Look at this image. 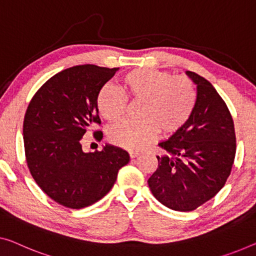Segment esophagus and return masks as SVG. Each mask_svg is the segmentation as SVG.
<instances>
[{
    "mask_svg": "<svg viewBox=\"0 0 256 256\" xmlns=\"http://www.w3.org/2000/svg\"><path fill=\"white\" fill-rule=\"evenodd\" d=\"M128 154H130V158H136V156H139L140 152H133V150H131V152H128Z\"/></svg>",
    "mask_w": 256,
    "mask_h": 256,
    "instance_id": "34e87169",
    "label": "esophagus"
}]
</instances>
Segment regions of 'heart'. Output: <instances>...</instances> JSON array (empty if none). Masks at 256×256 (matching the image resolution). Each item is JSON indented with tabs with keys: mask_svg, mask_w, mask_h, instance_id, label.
Returning <instances> with one entry per match:
<instances>
[{
	"mask_svg": "<svg viewBox=\"0 0 256 256\" xmlns=\"http://www.w3.org/2000/svg\"><path fill=\"white\" fill-rule=\"evenodd\" d=\"M120 90L104 86L96 96L101 117L116 122L124 115L126 100L141 104L140 120H123L110 128L109 140L130 150H140L160 133L172 136L188 123L196 106L198 94L192 80L170 72L136 68L120 79Z\"/></svg>",
	"mask_w": 256,
	"mask_h": 256,
	"instance_id": "heart-1",
	"label": "heart"
}]
</instances>
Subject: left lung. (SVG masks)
Returning a JSON list of instances; mask_svg holds the SVG:
<instances>
[{"instance_id": "obj_1", "label": "left lung", "mask_w": 256, "mask_h": 256, "mask_svg": "<svg viewBox=\"0 0 256 256\" xmlns=\"http://www.w3.org/2000/svg\"><path fill=\"white\" fill-rule=\"evenodd\" d=\"M196 85L192 117L180 131L158 146V169L148 179L152 196L177 212H190L220 192L236 155L234 124L226 102L208 80L186 71Z\"/></svg>"}]
</instances>
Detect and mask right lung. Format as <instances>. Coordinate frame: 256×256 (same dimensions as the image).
Instances as JSON below:
<instances>
[{
	"mask_svg": "<svg viewBox=\"0 0 256 256\" xmlns=\"http://www.w3.org/2000/svg\"><path fill=\"white\" fill-rule=\"evenodd\" d=\"M118 68L93 64L63 70L46 82L26 110L22 134L26 162L39 188L57 204L82 209L101 200L126 166V150L106 144L85 152L82 140L101 123L96 96ZM102 139V132H96Z\"/></svg>",
	"mask_w": 256,
	"mask_h": 256,
	"instance_id": "1",
	"label": "right lung"
}]
</instances>
